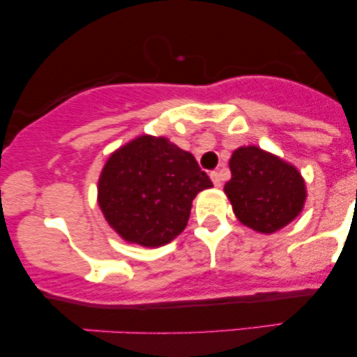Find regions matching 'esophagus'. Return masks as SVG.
<instances>
[{
    "instance_id": "1",
    "label": "esophagus",
    "mask_w": 357,
    "mask_h": 357,
    "mask_svg": "<svg viewBox=\"0 0 357 357\" xmlns=\"http://www.w3.org/2000/svg\"><path fill=\"white\" fill-rule=\"evenodd\" d=\"M210 178H211V181H213V184H215V186H218V188L221 186V178H220L218 171H211Z\"/></svg>"
}]
</instances>
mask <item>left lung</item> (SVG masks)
<instances>
[{"mask_svg":"<svg viewBox=\"0 0 357 357\" xmlns=\"http://www.w3.org/2000/svg\"><path fill=\"white\" fill-rule=\"evenodd\" d=\"M231 179L225 184L233 211L241 223L260 233H273L302 211L305 184L294 166L260 147H238L230 159Z\"/></svg>","mask_w":357,"mask_h":357,"instance_id":"obj_1","label":"left lung"}]
</instances>
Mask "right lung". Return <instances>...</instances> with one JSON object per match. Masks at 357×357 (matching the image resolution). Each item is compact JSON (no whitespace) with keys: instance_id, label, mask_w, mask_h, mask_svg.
<instances>
[{"instance_id":"obj_1","label":"right lung","mask_w":357,"mask_h":357,"mask_svg":"<svg viewBox=\"0 0 357 357\" xmlns=\"http://www.w3.org/2000/svg\"><path fill=\"white\" fill-rule=\"evenodd\" d=\"M211 186L191 153L165 137L141 136L109 158L99 179V204L122 238L161 247L184 230L191 202Z\"/></svg>"}]
</instances>
